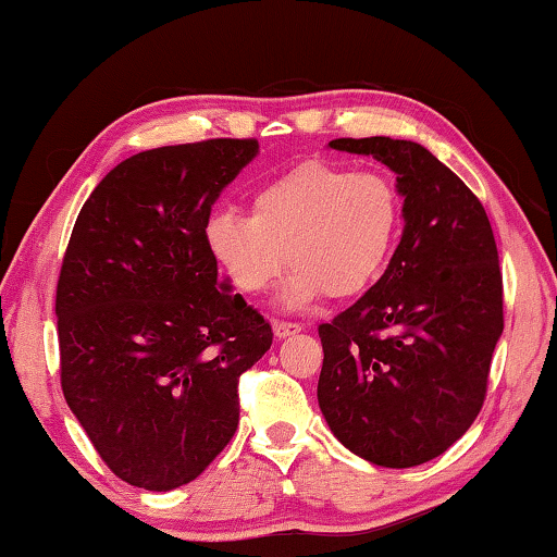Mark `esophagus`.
<instances>
[{
  "label": "esophagus",
  "mask_w": 557,
  "mask_h": 557,
  "mask_svg": "<svg viewBox=\"0 0 557 557\" xmlns=\"http://www.w3.org/2000/svg\"><path fill=\"white\" fill-rule=\"evenodd\" d=\"M272 329H275L277 338H287V336L299 334L305 326L297 324V322H275V326H272Z\"/></svg>",
  "instance_id": "1"
}]
</instances>
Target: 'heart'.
Masks as SVG:
<instances>
[{"mask_svg":"<svg viewBox=\"0 0 557 557\" xmlns=\"http://www.w3.org/2000/svg\"><path fill=\"white\" fill-rule=\"evenodd\" d=\"M403 225L398 186L381 172L309 159L262 184L250 215L215 211L206 245L243 295H262L285 270L282 301L305 307L324 292L351 299L388 268Z\"/></svg>","mask_w":557,"mask_h":557,"instance_id":"b5f03b06","label":"heart"}]
</instances>
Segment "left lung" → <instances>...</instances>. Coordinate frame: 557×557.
Instances as JSON below:
<instances>
[{"label": "left lung", "mask_w": 557, "mask_h": 557, "mask_svg": "<svg viewBox=\"0 0 557 557\" xmlns=\"http://www.w3.org/2000/svg\"><path fill=\"white\" fill-rule=\"evenodd\" d=\"M379 159L403 196V238L383 277L319 326V408L334 437L379 467L440 457L486 398L504 332V285L492 223L461 178L418 143L332 139Z\"/></svg>", "instance_id": "left-lung-1"}]
</instances>
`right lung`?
<instances>
[{"instance_id":"1","label":"right lung","mask_w":557,"mask_h":557,"mask_svg":"<svg viewBox=\"0 0 557 557\" xmlns=\"http://www.w3.org/2000/svg\"><path fill=\"white\" fill-rule=\"evenodd\" d=\"M258 139L157 147L120 162L65 248L61 388L112 474L147 492L194 482L228 445L238 381L272 329L219 277L206 223Z\"/></svg>"}]
</instances>
